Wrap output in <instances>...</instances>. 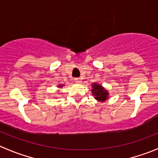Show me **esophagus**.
<instances>
[{
  "label": "esophagus",
  "instance_id": "obj_1",
  "mask_svg": "<svg viewBox=\"0 0 158 158\" xmlns=\"http://www.w3.org/2000/svg\"><path fill=\"white\" fill-rule=\"evenodd\" d=\"M75 82H76V83H81V82H82V79H80V78H75Z\"/></svg>",
  "mask_w": 158,
  "mask_h": 158
}]
</instances>
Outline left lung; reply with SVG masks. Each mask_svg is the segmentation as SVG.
<instances>
[{"label":"left lung","instance_id":"left-lung-1","mask_svg":"<svg viewBox=\"0 0 158 158\" xmlns=\"http://www.w3.org/2000/svg\"><path fill=\"white\" fill-rule=\"evenodd\" d=\"M92 88V94L95 97L94 98L97 101H101V102L107 101L108 98V92L107 89H104L101 85H99L96 82L93 84Z\"/></svg>","mask_w":158,"mask_h":158}]
</instances>
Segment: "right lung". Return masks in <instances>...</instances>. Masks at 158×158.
<instances>
[{
    "instance_id": "obj_1",
    "label": "right lung",
    "mask_w": 158,
    "mask_h": 158,
    "mask_svg": "<svg viewBox=\"0 0 158 158\" xmlns=\"http://www.w3.org/2000/svg\"><path fill=\"white\" fill-rule=\"evenodd\" d=\"M59 87H60V88H61V87H62V86H63V85H59Z\"/></svg>"
}]
</instances>
